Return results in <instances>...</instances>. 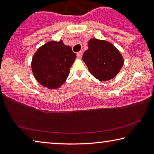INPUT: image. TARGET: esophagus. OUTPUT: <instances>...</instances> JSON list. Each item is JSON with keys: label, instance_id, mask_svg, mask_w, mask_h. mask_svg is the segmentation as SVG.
Masks as SVG:
<instances>
[{"label": "esophagus", "instance_id": "esophagus-1", "mask_svg": "<svg viewBox=\"0 0 154 154\" xmlns=\"http://www.w3.org/2000/svg\"><path fill=\"white\" fill-rule=\"evenodd\" d=\"M82 55H83V52L82 51H79V52H78V53L77 54V57L79 58H82Z\"/></svg>", "mask_w": 154, "mask_h": 154}]
</instances>
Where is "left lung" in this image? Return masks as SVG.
<instances>
[{
    "label": "left lung",
    "instance_id": "left-lung-1",
    "mask_svg": "<svg viewBox=\"0 0 154 154\" xmlns=\"http://www.w3.org/2000/svg\"><path fill=\"white\" fill-rule=\"evenodd\" d=\"M88 46L82 59L94 77L106 82L119 73L123 66L124 58L113 44L92 38L88 41Z\"/></svg>",
    "mask_w": 154,
    "mask_h": 154
}]
</instances>
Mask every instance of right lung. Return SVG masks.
I'll return each mask as SVG.
<instances>
[{"mask_svg": "<svg viewBox=\"0 0 154 154\" xmlns=\"http://www.w3.org/2000/svg\"><path fill=\"white\" fill-rule=\"evenodd\" d=\"M76 54L63 41H51L34 54L31 68L36 80L48 89L59 88L66 82Z\"/></svg>", "mask_w": 154, "mask_h": 154, "instance_id": "add662e5", "label": "right lung"}]
</instances>
